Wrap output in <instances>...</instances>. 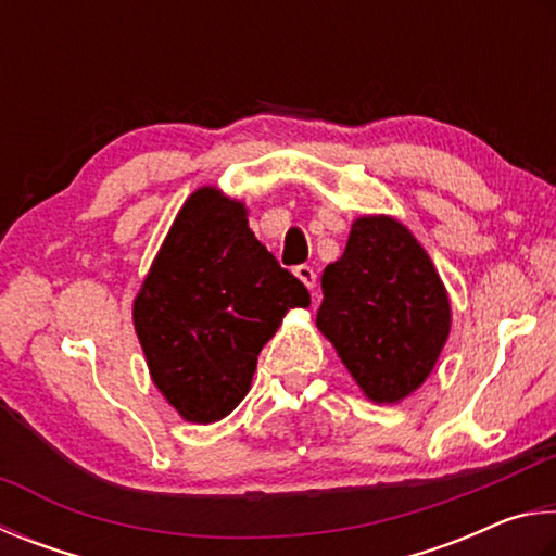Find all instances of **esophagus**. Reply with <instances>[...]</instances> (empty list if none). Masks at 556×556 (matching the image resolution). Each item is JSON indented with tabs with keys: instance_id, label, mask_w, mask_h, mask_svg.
<instances>
[{
	"instance_id": "esophagus-1",
	"label": "esophagus",
	"mask_w": 556,
	"mask_h": 556,
	"mask_svg": "<svg viewBox=\"0 0 556 556\" xmlns=\"http://www.w3.org/2000/svg\"><path fill=\"white\" fill-rule=\"evenodd\" d=\"M295 276L303 280V283L307 286V288H315V283H317V273L309 268V266H298L295 268Z\"/></svg>"
}]
</instances>
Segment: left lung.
Returning a JSON list of instances; mask_svg holds the SVG:
<instances>
[{"label": "left lung", "instance_id": "obj_1", "mask_svg": "<svg viewBox=\"0 0 556 556\" xmlns=\"http://www.w3.org/2000/svg\"><path fill=\"white\" fill-rule=\"evenodd\" d=\"M323 295L317 327L371 401L397 403L422 386L450 334V298L401 222L356 219Z\"/></svg>", "mask_w": 556, "mask_h": 556}]
</instances>
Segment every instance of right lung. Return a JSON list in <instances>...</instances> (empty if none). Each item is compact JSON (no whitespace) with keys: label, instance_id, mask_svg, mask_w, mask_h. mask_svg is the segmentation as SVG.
<instances>
[{"label":"right lung","instance_id":"right-lung-1","mask_svg":"<svg viewBox=\"0 0 556 556\" xmlns=\"http://www.w3.org/2000/svg\"><path fill=\"white\" fill-rule=\"evenodd\" d=\"M309 293L253 237L241 202L200 188L175 217L134 303L153 383L190 422H217L249 393L263 344Z\"/></svg>","mask_w":556,"mask_h":556}]
</instances>
